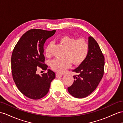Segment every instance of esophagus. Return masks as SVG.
Returning <instances> with one entry per match:
<instances>
[{
    "instance_id": "obj_1",
    "label": "esophagus",
    "mask_w": 123,
    "mask_h": 123,
    "mask_svg": "<svg viewBox=\"0 0 123 123\" xmlns=\"http://www.w3.org/2000/svg\"><path fill=\"white\" fill-rule=\"evenodd\" d=\"M55 76H56V77H62L63 75L61 74H60L59 73H56Z\"/></svg>"
}]
</instances>
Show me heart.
Listing matches in <instances>:
<instances>
[{
  "instance_id": "heart-1",
  "label": "heart",
  "mask_w": 123,
  "mask_h": 123,
  "mask_svg": "<svg viewBox=\"0 0 123 123\" xmlns=\"http://www.w3.org/2000/svg\"><path fill=\"white\" fill-rule=\"evenodd\" d=\"M59 42L66 48L63 59L55 58L50 62V66L53 70L63 73L71 65V62L74 65L81 63L86 58L89 51V45L82 38L76 39L68 36H63L59 39ZM52 43H49L46 49V55H50V48Z\"/></svg>"
}]
</instances>
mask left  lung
<instances>
[{
	"mask_svg": "<svg viewBox=\"0 0 123 123\" xmlns=\"http://www.w3.org/2000/svg\"><path fill=\"white\" fill-rule=\"evenodd\" d=\"M89 51L85 60L73 70L74 83L68 88V92L77 98L89 96L96 89L104 74L105 57L98 43L92 36L88 38Z\"/></svg>",
	"mask_w": 123,
	"mask_h": 123,
	"instance_id": "left-lung-1",
	"label": "left lung"
}]
</instances>
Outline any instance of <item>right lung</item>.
Wrapping results in <instances>:
<instances>
[{
	"label": "right lung",
	"mask_w": 123,
	"mask_h": 123,
	"mask_svg": "<svg viewBox=\"0 0 123 123\" xmlns=\"http://www.w3.org/2000/svg\"><path fill=\"white\" fill-rule=\"evenodd\" d=\"M55 30L31 29L20 38L11 56L12 74L14 83L21 93L31 99L42 98L48 92L55 74L51 70L41 76L36 74L37 67L46 71L43 45Z\"/></svg>",
	"instance_id": "1"
}]
</instances>
